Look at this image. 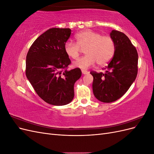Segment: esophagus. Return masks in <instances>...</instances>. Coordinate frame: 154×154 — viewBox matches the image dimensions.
<instances>
[{
    "mask_svg": "<svg viewBox=\"0 0 154 154\" xmlns=\"http://www.w3.org/2000/svg\"><path fill=\"white\" fill-rule=\"evenodd\" d=\"M82 72L83 74H86L88 73V72L87 71H86V70H83V69L82 70Z\"/></svg>",
    "mask_w": 154,
    "mask_h": 154,
    "instance_id": "esophagus-1",
    "label": "esophagus"
}]
</instances>
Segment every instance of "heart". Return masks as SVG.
<instances>
[{
    "instance_id": "heart-1",
    "label": "heart",
    "mask_w": 154,
    "mask_h": 154,
    "mask_svg": "<svg viewBox=\"0 0 154 154\" xmlns=\"http://www.w3.org/2000/svg\"><path fill=\"white\" fill-rule=\"evenodd\" d=\"M76 43L68 41L64 45V50L69 58L76 60L82 49L87 54L73 63L74 66L87 69L96 62L100 66H105L113 58L116 43L112 37L102 35L98 32L87 29L75 35Z\"/></svg>"
}]
</instances>
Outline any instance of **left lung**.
<instances>
[{"mask_svg": "<svg viewBox=\"0 0 154 154\" xmlns=\"http://www.w3.org/2000/svg\"><path fill=\"white\" fill-rule=\"evenodd\" d=\"M116 43L113 58L106 66L105 72L92 71V89L96 98L111 103L122 97L136 80L138 71V54L128 36L123 32H110Z\"/></svg>", "mask_w": 154, "mask_h": 154, "instance_id": "1", "label": "left lung"}]
</instances>
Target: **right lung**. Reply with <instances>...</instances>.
I'll return each mask as SVG.
<instances>
[{"label": "right lung", "instance_id": "add662e5", "mask_svg": "<svg viewBox=\"0 0 154 154\" xmlns=\"http://www.w3.org/2000/svg\"><path fill=\"white\" fill-rule=\"evenodd\" d=\"M71 34L69 28L49 29L35 40L26 56L27 79L40 98L53 105L72 100L74 83L82 76L80 68L67 70L71 62L64 45Z\"/></svg>", "mask_w": 154, "mask_h": 154}]
</instances>
